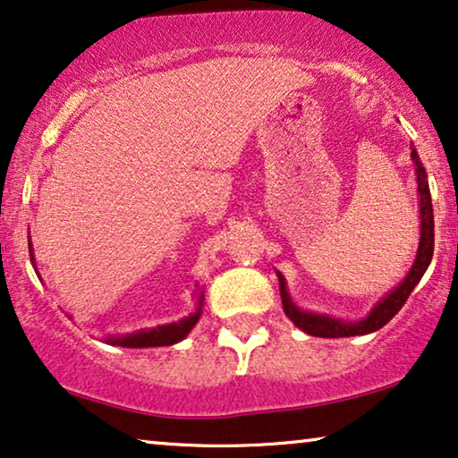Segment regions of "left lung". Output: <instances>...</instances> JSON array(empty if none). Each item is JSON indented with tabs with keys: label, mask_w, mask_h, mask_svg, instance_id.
I'll list each match as a JSON object with an SVG mask.
<instances>
[{
	"label": "left lung",
	"mask_w": 458,
	"mask_h": 458,
	"mask_svg": "<svg viewBox=\"0 0 458 458\" xmlns=\"http://www.w3.org/2000/svg\"><path fill=\"white\" fill-rule=\"evenodd\" d=\"M411 157H413L415 167H417V184H420V197H421V203H420L421 205L420 209L421 238H420V249H417V259L413 263V267H411V272L407 274V278H404L388 296H384V299L371 309V313L367 315L363 321L346 324V321L324 318V315L299 311V309L293 305V301L288 299L284 278H282V274H278L282 307H284V313L288 318L294 321V326L301 327L302 332L311 334V336H319V338H346V336H359V334L376 332L379 327L388 324V321L401 311L403 305L409 299V294L413 293V288L417 286V282L421 280V276L425 274V269H428L431 261V255H434V208H431L428 174H425L423 165L420 162V156H417L415 149L411 151Z\"/></svg>",
	"instance_id": "left-lung-1"
}]
</instances>
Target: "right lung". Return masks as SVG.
<instances>
[{
	"instance_id": "right-lung-1",
	"label": "right lung",
	"mask_w": 458,
	"mask_h": 458,
	"mask_svg": "<svg viewBox=\"0 0 458 458\" xmlns=\"http://www.w3.org/2000/svg\"><path fill=\"white\" fill-rule=\"evenodd\" d=\"M29 250H30V244H29ZM30 261H33V255H30ZM199 315H201V307H199L192 315H189V318L176 321V324L157 326V327H151V330H143V332H137V334H126V336H109L106 343L115 344V346H126V349H143V346L176 344L178 340H182L186 334L192 330V326H195L199 321Z\"/></svg>"
}]
</instances>
